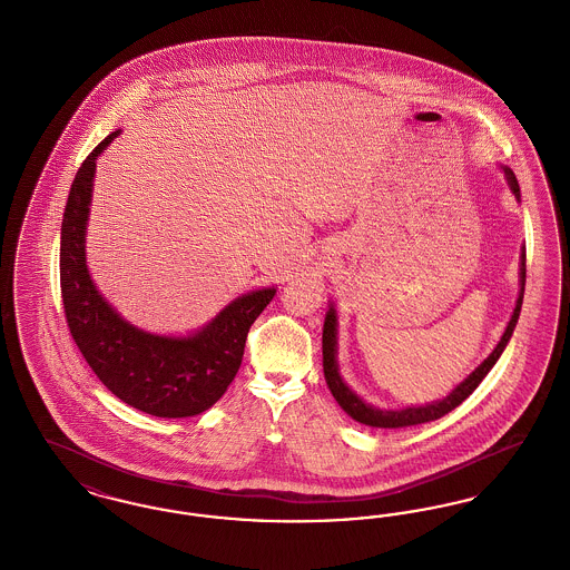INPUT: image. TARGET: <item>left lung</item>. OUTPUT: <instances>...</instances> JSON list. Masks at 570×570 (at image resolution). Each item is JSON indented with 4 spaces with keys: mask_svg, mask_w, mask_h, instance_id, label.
<instances>
[{
    "mask_svg": "<svg viewBox=\"0 0 570 570\" xmlns=\"http://www.w3.org/2000/svg\"><path fill=\"white\" fill-rule=\"evenodd\" d=\"M504 173H507L511 190L519 198V184H517L515 173L511 168H504ZM523 286H525V252L521 254V293H519V298H517L515 312L511 316V323L507 326L502 340L498 342L495 351L489 354L488 358L468 379L463 380L449 397H444L442 402L428 404V406L404 407V410H379V407L367 406L344 384V380L340 379L337 363H335V312L328 309L325 318V328H323V367H325L326 384H328L335 402L344 407L353 416L354 421H358L363 425H372V428H389V430L391 428L421 425V423H430V421L444 416L453 407L460 406L461 402L481 384V380L488 376L489 370L495 365V361L500 358V354L507 348V344H509V340L513 335L519 312H521Z\"/></svg>",
    "mask_w": 570,
    "mask_h": 570,
    "instance_id": "left-lung-1",
    "label": "left lung"
}]
</instances>
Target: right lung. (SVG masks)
Instances as JSON below:
<instances>
[{
	"instance_id": "add662e5",
	"label": "right lung",
	"mask_w": 570,
	"mask_h": 570,
	"mask_svg": "<svg viewBox=\"0 0 570 570\" xmlns=\"http://www.w3.org/2000/svg\"><path fill=\"white\" fill-rule=\"evenodd\" d=\"M117 135L110 132L82 160L70 186L59 245L66 323L94 374L121 402L163 419L194 416L214 406L237 376L247 331L275 291L237 298L212 325L184 340L142 333L117 316L89 279L82 245L96 158Z\"/></svg>"
}]
</instances>
